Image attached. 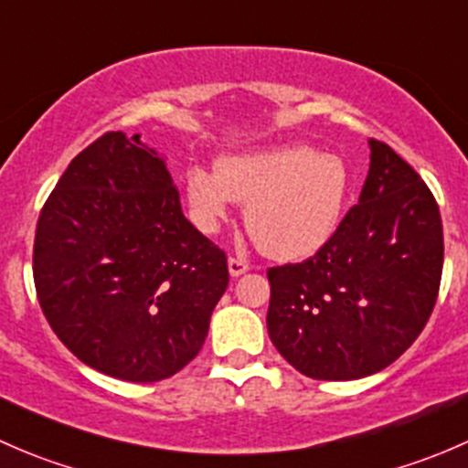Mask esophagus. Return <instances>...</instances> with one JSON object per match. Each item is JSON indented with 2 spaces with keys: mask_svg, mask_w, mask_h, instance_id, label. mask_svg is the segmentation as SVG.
<instances>
[{
  "mask_svg": "<svg viewBox=\"0 0 468 468\" xmlns=\"http://www.w3.org/2000/svg\"><path fill=\"white\" fill-rule=\"evenodd\" d=\"M249 271V262L242 261V258H229V273L233 278L242 276V273Z\"/></svg>",
  "mask_w": 468,
  "mask_h": 468,
  "instance_id": "esophagus-1",
  "label": "esophagus"
}]
</instances>
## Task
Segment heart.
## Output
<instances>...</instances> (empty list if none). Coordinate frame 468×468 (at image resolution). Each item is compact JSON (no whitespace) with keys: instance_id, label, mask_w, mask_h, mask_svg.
I'll list each match as a JSON object with an SVG mask.
<instances>
[{"instance_id":"1","label":"heart","mask_w":468,"mask_h":468,"mask_svg":"<svg viewBox=\"0 0 468 468\" xmlns=\"http://www.w3.org/2000/svg\"><path fill=\"white\" fill-rule=\"evenodd\" d=\"M190 219L217 235L238 201L247 204V229L264 256L296 262L328 244L342 221L351 172L337 154L285 143L221 155L215 169L195 165L183 181Z\"/></svg>"}]
</instances>
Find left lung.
Listing matches in <instances>:
<instances>
[{
    "mask_svg": "<svg viewBox=\"0 0 468 468\" xmlns=\"http://www.w3.org/2000/svg\"><path fill=\"white\" fill-rule=\"evenodd\" d=\"M360 201L313 258L271 267L267 330L308 378L356 380L403 356L435 308L443 264L439 206L391 146L369 140Z\"/></svg>",
    "mask_w": 468,
    "mask_h": 468,
    "instance_id": "obj_1",
    "label": "left lung"
}]
</instances>
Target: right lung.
<instances>
[{
  "label": "right lung",
  "mask_w": 468,
  "mask_h": 468,
  "mask_svg": "<svg viewBox=\"0 0 468 468\" xmlns=\"http://www.w3.org/2000/svg\"><path fill=\"white\" fill-rule=\"evenodd\" d=\"M33 281L51 330L83 365L155 382L201 351L229 264L186 219L163 155L112 131L42 206Z\"/></svg>",
  "instance_id": "add662e5"
}]
</instances>
